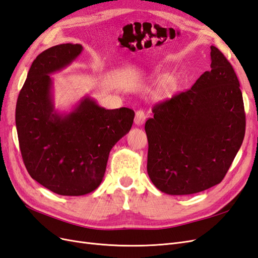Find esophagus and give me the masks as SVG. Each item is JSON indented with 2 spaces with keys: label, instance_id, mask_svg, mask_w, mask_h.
Here are the masks:
<instances>
[{
  "label": "esophagus",
  "instance_id": "esophagus-1",
  "mask_svg": "<svg viewBox=\"0 0 258 258\" xmlns=\"http://www.w3.org/2000/svg\"><path fill=\"white\" fill-rule=\"evenodd\" d=\"M146 119V115L143 111H137L136 112V117H135V123L137 124V126H141V124L144 123Z\"/></svg>",
  "mask_w": 258,
  "mask_h": 258
}]
</instances>
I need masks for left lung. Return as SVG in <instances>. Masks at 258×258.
Here are the masks:
<instances>
[{
	"instance_id": "8db88e82",
	"label": "left lung",
	"mask_w": 258,
	"mask_h": 258,
	"mask_svg": "<svg viewBox=\"0 0 258 258\" xmlns=\"http://www.w3.org/2000/svg\"><path fill=\"white\" fill-rule=\"evenodd\" d=\"M211 70L192 87L153 107L145 122L147 173L168 195L222 182L245 134L243 98L229 61L211 46Z\"/></svg>"
}]
</instances>
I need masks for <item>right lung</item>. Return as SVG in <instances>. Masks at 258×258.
Wrapping results in <instances>:
<instances>
[{"label":"right lung","instance_id":"1","mask_svg":"<svg viewBox=\"0 0 258 258\" xmlns=\"http://www.w3.org/2000/svg\"><path fill=\"white\" fill-rule=\"evenodd\" d=\"M83 51L81 44H61L44 50L31 66L19 92L16 127L29 174L61 196H82L97 189L112 147L126 136L135 112L105 110L84 97L71 112L54 110L49 76L67 68Z\"/></svg>","mask_w":258,"mask_h":258}]
</instances>
